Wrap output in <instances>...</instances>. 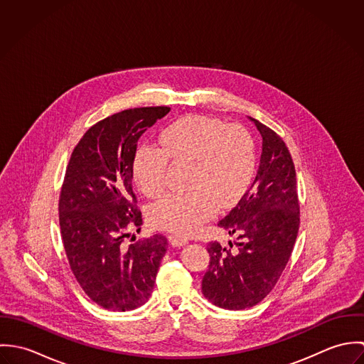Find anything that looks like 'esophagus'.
Returning a JSON list of instances; mask_svg holds the SVG:
<instances>
[{
  "instance_id": "esophagus-1",
  "label": "esophagus",
  "mask_w": 364,
  "mask_h": 364,
  "mask_svg": "<svg viewBox=\"0 0 364 364\" xmlns=\"http://www.w3.org/2000/svg\"><path fill=\"white\" fill-rule=\"evenodd\" d=\"M169 241H171V244L173 247H182V245H186L189 242L188 238H183V237L178 235V234H171L169 235Z\"/></svg>"
}]
</instances>
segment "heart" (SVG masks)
<instances>
[{"label":"heart","instance_id":"1","mask_svg":"<svg viewBox=\"0 0 364 364\" xmlns=\"http://www.w3.org/2000/svg\"><path fill=\"white\" fill-rule=\"evenodd\" d=\"M159 146H141L133 161V176L147 196L166 186L169 159L192 164L186 193H168L150 208L151 223L179 235H192L218 208L237 203L248 191L257 166L255 143L240 124L220 119L185 116L159 134Z\"/></svg>","mask_w":364,"mask_h":364}]
</instances>
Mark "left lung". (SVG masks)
<instances>
[{"mask_svg":"<svg viewBox=\"0 0 364 364\" xmlns=\"http://www.w3.org/2000/svg\"><path fill=\"white\" fill-rule=\"evenodd\" d=\"M262 136L259 169L254 183L218 225L237 235V251L208 244L202 291L225 310L257 306L276 286L291 257L300 227L294 162L282 137L257 119ZM232 248V244L230 242Z\"/></svg>","mask_w":364,"mask_h":364,"instance_id":"obj_1","label":"left lung"}]
</instances>
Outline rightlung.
Masks as SVG:
<instances>
[{
    "label": "right lung",
    "mask_w": 364,
    "mask_h": 364,
    "mask_svg": "<svg viewBox=\"0 0 364 364\" xmlns=\"http://www.w3.org/2000/svg\"><path fill=\"white\" fill-rule=\"evenodd\" d=\"M171 107H133L91 126L74 147L58 199L64 251L84 293L105 310L130 311L149 301L168 240L126 245L143 224L133 192L141 134Z\"/></svg>",
    "instance_id": "1"
}]
</instances>
